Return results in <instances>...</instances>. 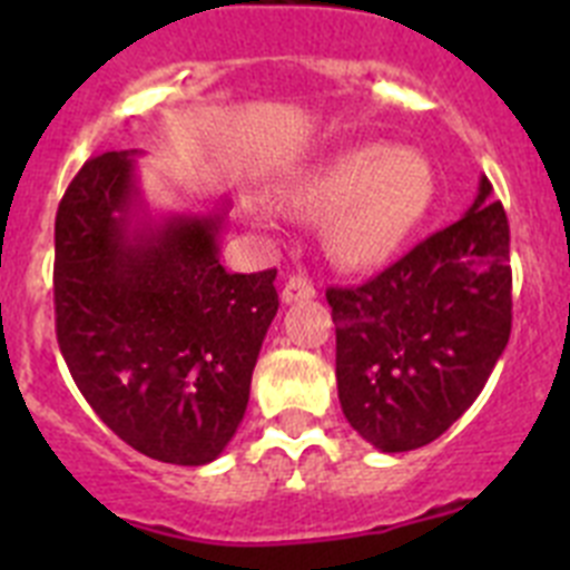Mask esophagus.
<instances>
[{
  "instance_id": "esophagus-1",
  "label": "esophagus",
  "mask_w": 570,
  "mask_h": 570,
  "mask_svg": "<svg viewBox=\"0 0 570 570\" xmlns=\"http://www.w3.org/2000/svg\"><path fill=\"white\" fill-rule=\"evenodd\" d=\"M314 294H316L314 282H311L305 274H294L288 282H285V288H282V302H285V305H291V302L311 299Z\"/></svg>"
}]
</instances>
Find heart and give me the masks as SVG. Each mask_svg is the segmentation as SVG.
Wrapping results in <instances>:
<instances>
[{
    "label": "heart",
    "instance_id": "heart-1",
    "mask_svg": "<svg viewBox=\"0 0 570 570\" xmlns=\"http://www.w3.org/2000/svg\"><path fill=\"white\" fill-rule=\"evenodd\" d=\"M291 196L308 214H331L325 242L342 268L371 271L394 259L422 225L434 174L416 150L371 142L308 170Z\"/></svg>",
    "mask_w": 570,
    "mask_h": 570
}]
</instances>
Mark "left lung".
I'll list each match as a JSON object with an SVG mask.
<instances>
[{"label":"left lung","instance_id":"left-lung-1","mask_svg":"<svg viewBox=\"0 0 570 570\" xmlns=\"http://www.w3.org/2000/svg\"><path fill=\"white\" fill-rule=\"evenodd\" d=\"M511 230L491 183L356 288H328L336 387L356 434L385 454L434 442L480 396L511 336Z\"/></svg>","mask_w":570,"mask_h":570}]
</instances>
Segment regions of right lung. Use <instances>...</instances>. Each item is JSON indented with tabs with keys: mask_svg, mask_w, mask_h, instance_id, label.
Segmentation results:
<instances>
[{
	"mask_svg": "<svg viewBox=\"0 0 570 570\" xmlns=\"http://www.w3.org/2000/svg\"><path fill=\"white\" fill-rule=\"evenodd\" d=\"M130 154L82 165L57 210L53 308L68 371L122 442L205 465L236 434L279 308L276 268L228 274L223 214L134 219Z\"/></svg>",
	"mask_w": 570,
	"mask_h": 570,
	"instance_id": "add662e5",
	"label": "right lung"
}]
</instances>
